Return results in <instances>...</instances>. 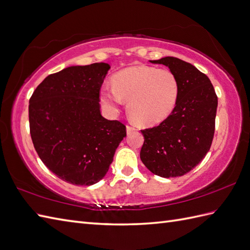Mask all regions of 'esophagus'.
I'll use <instances>...</instances> for the list:
<instances>
[{
  "mask_svg": "<svg viewBox=\"0 0 250 250\" xmlns=\"http://www.w3.org/2000/svg\"><path fill=\"white\" fill-rule=\"evenodd\" d=\"M133 131H135V127H133L132 125H126V133H127V134H130V133L133 132Z\"/></svg>",
  "mask_w": 250,
  "mask_h": 250,
  "instance_id": "1",
  "label": "esophagus"
}]
</instances>
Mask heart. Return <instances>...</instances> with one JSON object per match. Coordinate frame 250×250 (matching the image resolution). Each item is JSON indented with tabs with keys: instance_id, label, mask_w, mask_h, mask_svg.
<instances>
[{
	"instance_id": "1",
	"label": "heart",
	"mask_w": 250,
	"mask_h": 250,
	"mask_svg": "<svg viewBox=\"0 0 250 250\" xmlns=\"http://www.w3.org/2000/svg\"><path fill=\"white\" fill-rule=\"evenodd\" d=\"M179 82L168 69L132 66L116 73L113 87L103 86L100 99L111 113L119 112L127 101V111L139 124L153 125L164 120L175 108Z\"/></svg>"
}]
</instances>
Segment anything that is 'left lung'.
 <instances>
[{
	"instance_id": "8db88e82",
	"label": "left lung",
	"mask_w": 250,
	"mask_h": 250,
	"mask_svg": "<svg viewBox=\"0 0 250 250\" xmlns=\"http://www.w3.org/2000/svg\"><path fill=\"white\" fill-rule=\"evenodd\" d=\"M150 62L169 68L180 89L171 114L159 125L142 131L141 160L156 176L180 177L198 165L210 150L217 96L210 79L189 62L172 56Z\"/></svg>"
}]
</instances>
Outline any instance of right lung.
Masks as SVG:
<instances>
[{"label":"right lung","instance_id":"add662e5","mask_svg":"<svg viewBox=\"0 0 250 250\" xmlns=\"http://www.w3.org/2000/svg\"><path fill=\"white\" fill-rule=\"evenodd\" d=\"M111 66H70L46 77L30 99L35 150L49 169L73 185H92L108 171L125 126L100 112V87Z\"/></svg>","mask_w":250,"mask_h":250}]
</instances>
